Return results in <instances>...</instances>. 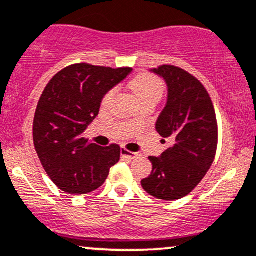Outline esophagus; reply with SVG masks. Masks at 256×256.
Wrapping results in <instances>:
<instances>
[{
	"label": "esophagus",
	"instance_id": "esophagus-1",
	"mask_svg": "<svg viewBox=\"0 0 256 256\" xmlns=\"http://www.w3.org/2000/svg\"><path fill=\"white\" fill-rule=\"evenodd\" d=\"M122 158H130V160H134V158H136L137 156H138V154H136V152H128V150H126L125 148H122Z\"/></svg>",
	"mask_w": 256,
	"mask_h": 256
}]
</instances>
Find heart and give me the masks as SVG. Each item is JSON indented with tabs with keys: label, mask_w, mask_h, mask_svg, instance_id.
Listing matches in <instances>:
<instances>
[{
	"label": "heart",
	"mask_w": 256,
	"mask_h": 256,
	"mask_svg": "<svg viewBox=\"0 0 256 256\" xmlns=\"http://www.w3.org/2000/svg\"><path fill=\"white\" fill-rule=\"evenodd\" d=\"M130 88L137 98L138 102L143 104L146 101H158L163 94V83L161 80L152 74H140L130 82ZM116 89L112 88L104 98V104H107L114 96Z\"/></svg>",
	"instance_id": "b5f03b06"
}]
</instances>
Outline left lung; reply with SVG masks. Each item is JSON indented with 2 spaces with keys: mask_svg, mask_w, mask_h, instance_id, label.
I'll return each instance as SVG.
<instances>
[{
  "mask_svg": "<svg viewBox=\"0 0 256 256\" xmlns=\"http://www.w3.org/2000/svg\"><path fill=\"white\" fill-rule=\"evenodd\" d=\"M167 83L168 98L156 131L172 140L160 158L150 156L152 172L142 180L150 196L176 200L190 194L204 178L217 152L218 126L210 95L199 80L181 68L152 69Z\"/></svg>",
  "mask_w": 256,
  "mask_h": 256,
  "instance_id": "1",
  "label": "left lung"
}]
</instances>
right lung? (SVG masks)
<instances>
[{
	"label": "right lung",
	"instance_id": "right-lung-1",
	"mask_svg": "<svg viewBox=\"0 0 256 256\" xmlns=\"http://www.w3.org/2000/svg\"><path fill=\"white\" fill-rule=\"evenodd\" d=\"M131 72L72 64L57 72L42 92L33 120V142L46 174L66 193L98 190L119 161L118 144L89 143L83 132L96 118L107 92Z\"/></svg>",
	"mask_w": 256,
	"mask_h": 256
}]
</instances>
